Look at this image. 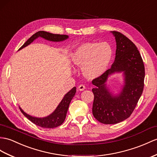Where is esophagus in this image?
Instances as JSON below:
<instances>
[{"label":"esophagus","instance_id":"obj_1","mask_svg":"<svg viewBox=\"0 0 157 157\" xmlns=\"http://www.w3.org/2000/svg\"><path fill=\"white\" fill-rule=\"evenodd\" d=\"M86 89L85 88V85H79L78 86V90H80V91H82V90H84Z\"/></svg>","mask_w":157,"mask_h":157}]
</instances>
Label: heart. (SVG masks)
<instances>
[{"mask_svg": "<svg viewBox=\"0 0 157 157\" xmlns=\"http://www.w3.org/2000/svg\"><path fill=\"white\" fill-rule=\"evenodd\" d=\"M113 54L111 46L106 42H85L75 48L71 62L75 67H82L85 77L94 79L107 70Z\"/></svg>", "mask_w": 157, "mask_h": 157, "instance_id": "1", "label": "heart"}]
</instances>
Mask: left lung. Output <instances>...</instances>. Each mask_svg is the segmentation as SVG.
<instances>
[{
  "label": "left lung",
  "instance_id": "obj_1",
  "mask_svg": "<svg viewBox=\"0 0 157 157\" xmlns=\"http://www.w3.org/2000/svg\"><path fill=\"white\" fill-rule=\"evenodd\" d=\"M115 38L116 56L111 67L94 79L92 90L94 94L93 114L103 124H117L131 115L143 93L144 66L135 44L127 36L117 31L110 32ZM122 73L124 85L114 94L107 85L109 77Z\"/></svg>",
  "mask_w": 157,
  "mask_h": 157
}]
</instances>
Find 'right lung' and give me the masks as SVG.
I'll return each instance as SVG.
<instances>
[{"instance_id": "add662e5", "label": "right lung", "mask_w": 157, "mask_h": 157, "mask_svg": "<svg viewBox=\"0 0 157 157\" xmlns=\"http://www.w3.org/2000/svg\"><path fill=\"white\" fill-rule=\"evenodd\" d=\"M39 37H41L45 40L52 42H61L68 39V35L52 34L48 32L40 30V31H39L36 33L35 34H34L31 37H30L29 39L25 42V44L18 49V51L26 47H27L28 45L31 44L34 40H36ZM76 86H75L72 88L70 91H68V93L64 95L63 98L62 99V101H60L59 105L57 106L56 109L51 114H50L47 117L42 118L33 117L31 115H30V114L26 113L21 107L19 108H20L22 113L29 120H30L32 123L35 124L36 125L39 126V127L43 128H55L59 127L60 124H62L64 120H65L67 113L68 111V107H69L71 101H72V98L74 97L76 92Z\"/></svg>"}]
</instances>
